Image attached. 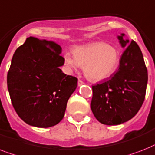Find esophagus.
Returning <instances> with one entry per match:
<instances>
[{"mask_svg":"<svg viewBox=\"0 0 155 155\" xmlns=\"http://www.w3.org/2000/svg\"><path fill=\"white\" fill-rule=\"evenodd\" d=\"M84 84V83L83 81H82V80H78V86L81 87V86H83Z\"/></svg>","mask_w":155,"mask_h":155,"instance_id":"esophagus-1","label":"esophagus"}]
</instances>
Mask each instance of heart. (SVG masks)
Listing matches in <instances>:
<instances>
[{
    "mask_svg": "<svg viewBox=\"0 0 155 155\" xmlns=\"http://www.w3.org/2000/svg\"><path fill=\"white\" fill-rule=\"evenodd\" d=\"M65 65L69 69L84 68V74L92 81H100L110 77L116 71L120 62L119 50L104 42H94L76 47L73 55L66 51Z\"/></svg>",
    "mask_w": 155,
    "mask_h": 155,
    "instance_id": "b5f03b06",
    "label": "heart"
}]
</instances>
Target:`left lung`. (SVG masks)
Here are the masks:
<instances>
[{
  "label": "left lung",
  "instance_id": "8db88e82",
  "mask_svg": "<svg viewBox=\"0 0 155 155\" xmlns=\"http://www.w3.org/2000/svg\"><path fill=\"white\" fill-rule=\"evenodd\" d=\"M117 36L123 48L118 71L92 86L91 108L99 123L119 125L138 113L145 99L148 74L142 51L134 41Z\"/></svg>",
  "mask_w": 155,
  "mask_h": 155
}]
</instances>
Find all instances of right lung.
Returning a JSON list of instances; mask_svg holds the SVG:
<instances>
[{"label":"right lung","instance_id":"add662e5","mask_svg":"<svg viewBox=\"0 0 155 155\" xmlns=\"http://www.w3.org/2000/svg\"><path fill=\"white\" fill-rule=\"evenodd\" d=\"M62 48L56 42L30 36L13 54L7 75L12 106L32 127L47 128L64 116L78 80L63 73Z\"/></svg>","mask_w":155,"mask_h":155}]
</instances>
